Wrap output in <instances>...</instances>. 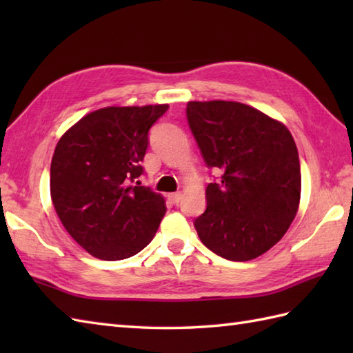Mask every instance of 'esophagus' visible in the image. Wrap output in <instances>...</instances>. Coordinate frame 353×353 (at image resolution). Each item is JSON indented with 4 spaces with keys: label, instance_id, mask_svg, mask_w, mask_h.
I'll use <instances>...</instances> for the list:
<instances>
[{
    "label": "esophagus",
    "instance_id": "obj_1",
    "mask_svg": "<svg viewBox=\"0 0 353 353\" xmlns=\"http://www.w3.org/2000/svg\"><path fill=\"white\" fill-rule=\"evenodd\" d=\"M168 199H170V201L171 203H174V205H177L179 201H181V199H182V192H171V194H168Z\"/></svg>",
    "mask_w": 353,
    "mask_h": 353
}]
</instances>
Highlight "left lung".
I'll return each instance as SVG.
<instances>
[{
	"label": "left lung",
	"mask_w": 353,
	"mask_h": 353,
	"mask_svg": "<svg viewBox=\"0 0 353 353\" xmlns=\"http://www.w3.org/2000/svg\"><path fill=\"white\" fill-rule=\"evenodd\" d=\"M186 119L208 168L206 211L194 228L209 250L250 261L281 241L301 201V162L282 123L236 101H190Z\"/></svg>",
	"instance_id": "8db88e82"
}]
</instances>
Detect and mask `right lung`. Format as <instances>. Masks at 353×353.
I'll return each mask as SVG.
<instances>
[{"mask_svg": "<svg viewBox=\"0 0 353 353\" xmlns=\"http://www.w3.org/2000/svg\"><path fill=\"white\" fill-rule=\"evenodd\" d=\"M167 110L168 104L99 109L57 142L52 205L66 232L95 258H130L156 235L165 200L134 181L144 172L148 132Z\"/></svg>", "mask_w": 353, "mask_h": 353, "instance_id": "obj_1", "label": "right lung"}]
</instances>
